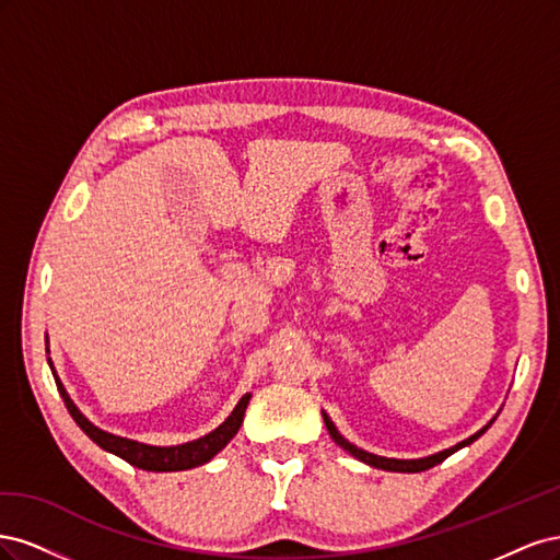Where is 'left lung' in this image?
<instances>
[{
	"mask_svg": "<svg viewBox=\"0 0 560 560\" xmlns=\"http://www.w3.org/2000/svg\"><path fill=\"white\" fill-rule=\"evenodd\" d=\"M322 418H325V425H327V430H329V434H331V439L334 442L341 446L343 451H348L350 455H354L358 457L360 463H364V465H369V467H376V469H385V471H404V474H416V471H425V469H430V467H434V465H439V463H444L448 455H453L455 451H460V448H465V446H469L471 442H477V439L493 425V420L490 422H486V425L479 430V432H474L471 436H467V439H463L460 444H455V446H451V448H444V451H439V453H432V455H428V457H413V460H401V457H383V455H376V453H369V451H364V448H358L354 444H350L348 439L336 430V425L331 422V418L322 411Z\"/></svg>",
	"mask_w": 560,
	"mask_h": 560,
	"instance_id": "left-lung-1",
	"label": "left lung"
}]
</instances>
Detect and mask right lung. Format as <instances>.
Instances as JSON below:
<instances>
[{"instance_id":"obj_1","label":"right lung","mask_w":560,"mask_h":560,"mask_svg":"<svg viewBox=\"0 0 560 560\" xmlns=\"http://www.w3.org/2000/svg\"><path fill=\"white\" fill-rule=\"evenodd\" d=\"M46 352H48V348H46ZM48 366H50V371H54V378H56V385L60 389V397L67 406V411H70L77 425L86 432V436H91L103 451L124 457V460L130 463L132 467H140L147 471H182V469H191V467L210 463L212 457L222 451L235 434H238V430L243 425V418H245V409H247L249 397H252L249 393H245L222 425L214 428L206 436L194 439V442H186V444H177V446H151V444L135 442V439L105 432L97 425H93V422L79 411V406L72 401V397L67 395L62 381L56 374L54 362L48 360Z\"/></svg>"}]
</instances>
